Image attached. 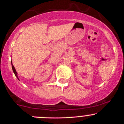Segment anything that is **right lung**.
Returning a JSON list of instances; mask_svg holds the SVG:
<instances>
[{"instance_id":"1","label":"right lung","mask_w":124,"mask_h":124,"mask_svg":"<svg viewBox=\"0 0 124 124\" xmlns=\"http://www.w3.org/2000/svg\"><path fill=\"white\" fill-rule=\"evenodd\" d=\"M12 69H13V71L14 73L15 74L17 78H18V77H17V72H16V69H15V67H14L13 65V64H12Z\"/></svg>"}]
</instances>
